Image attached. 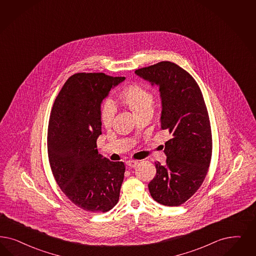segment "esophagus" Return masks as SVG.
I'll use <instances>...</instances> for the list:
<instances>
[{"instance_id":"esophagus-1","label":"esophagus","mask_w":256,"mask_h":256,"mask_svg":"<svg viewBox=\"0 0 256 256\" xmlns=\"http://www.w3.org/2000/svg\"><path fill=\"white\" fill-rule=\"evenodd\" d=\"M138 162L137 160H128L126 162V166L128 168H136L137 166H138Z\"/></svg>"}]
</instances>
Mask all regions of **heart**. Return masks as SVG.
I'll return each instance as SVG.
<instances>
[{
  "mask_svg": "<svg viewBox=\"0 0 256 256\" xmlns=\"http://www.w3.org/2000/svg\"><path fill=\"white\" fill-rule=\"evenodd\" d=\"M117 100L132 110L140 120L151 117L154 110V94L150 88L139 82L124 86L117 94ZM115 108L110 103L104 102L100 106V122L106 128H110L114 120Z\"/></svg>",
  "mask_w": 256,
  "mask_h": 256,
  "instance_id": "heart-1",
  "label": "heart"
}]
</instances>
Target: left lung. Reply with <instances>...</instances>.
<instances>
[{
    "label": "left lung",
    "instance_id": "obj_1",
    "mask_svg": "<svg viewBox=\"0 0 256 256\" xmlns=\"http://www.w3.org/2000/svg\"><path fill=\"white\" fill-rule=\"evenodd\" d=\"M135 72L159 85L162 128L172 136L164 150L166 164L155 162L150 194L160 204L180 206L202 186L211 162V124L202 92L194 78L174 62H160Z\"/></svg>",
    "mask_w": 256,
    "mask_h": 256
}]
</instances>
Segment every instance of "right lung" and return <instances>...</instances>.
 Masks as SVG:
<instances>
[{
  "label": "right lung",
  "instance_id": "obj_1",
  "mask_svg": "<svg viewBox=\"0 0 256 256\" xmlns=\"http://www.w3.org/2000/svg\"><path fill=\"white\" fill-rule=\"evenodd\" d=\"M124 80L103 72H76L65 82L51 110L47 150L54 178L70 202L85 211H110L119 200L124 164L98 154L96 141L101 103Z\"/></svg>",
  "mask_w": 256,
  "mask_h": 256
}]
</instances>
